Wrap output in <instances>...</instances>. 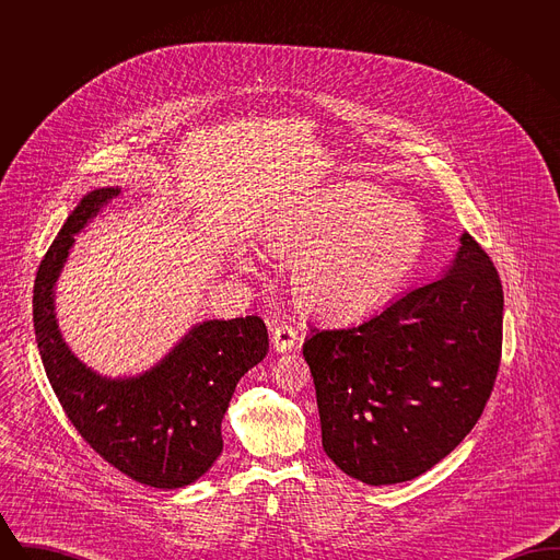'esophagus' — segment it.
Masks as SVG:
<instances>
[{
  "mask_svg": "<svg viewBox=\"0 0 560 560\" xmlns=\"http://www.w3.org/2000/svg\"><path fill=\"white\" fill-rule=\"evenodd\" d=\"M295 342H298V334H295L292 325H288V323L277 325L270 334V345L277 352H290L295 347Z\"/></svg>",
  "mask_w": 560,
  "mask_h": 560,
  "instance_id": "esophagus-1",
  "label": "esophagus"
}]
</instances>
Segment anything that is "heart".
Here are the masks:
<instances>
[{
    "label": "heart",
    "mask_w": 560,
    "mask_h": 560,
    "mask_svg": "<svg viewBox=\"0 0 560 560\" xmlns=\"http://www.w3.org/2000/svg\"><path fill=\"white\" fill-rule=\"evenodd\" d=\"M268 254L292 260L300 306L323 319H359L386 304L427 249V222L380 188H329L260 233ZM247 267L245 260H241Z\"/></svg>",
    "instance_id": "obj_1"
}]
</instances>
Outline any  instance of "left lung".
Here are the masks:
<instances>
[{
    "mask_svg": "<svg viewBox=\"0 0 560 560\" xmlns=\"http://www.w3.org/2000/svg\"><path fill=\"white\" fill-rule=\"evenodd\" d=\"M445 272L304 342L323 450L352 479L380 487L424 475L489 400L502 357L500 275L468 233Z\"/></svg>",
    "mask_w": 560,
    "mask_h": 560,
    "instance_id": "left-lung-1",
    "label": "left lung"
}]
</instances>
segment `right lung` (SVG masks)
<instances>
[{
  "label": "right lung",
  "mask_w": 560,
  "mask_h": 560,
  "mask_svg": "<svg viewBox=\"0 0 560 560\" xmlns=\"http://www.w3.org/2000/svg\"><path fill=\"white\" fill-rule=\"evenodd\" d=\"M121 190L88 192L46 252L33 288V325L46 375L83 441L113 468L149 487L178 489L222 453V418L245 373L268 350L260 317L197 323L149 372L105 377L67 347L54 285L81 229Z\"/></svg>",
  "instance_id": "add662e5"
}]
</instances>
